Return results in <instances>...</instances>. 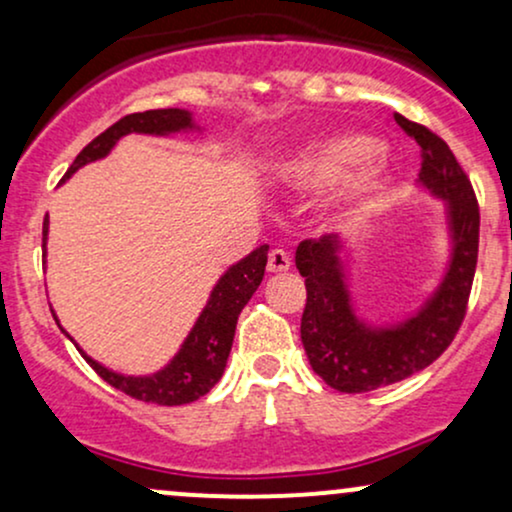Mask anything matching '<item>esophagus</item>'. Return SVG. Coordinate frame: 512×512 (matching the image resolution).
<instances>
[{"instance_id": "obj_1", "label": "esophagus", "mask_w": 512, "mask_h": 512, "mask_svg": "<svg viewBox=\"0 0 512 512\" xmlns=\"http://www.w3.org/2000/svg\"><path fill=\"white\" fill-rule=\"evenodd\" d=\"M289 269H291V257H289V252H284V250H272V252H269L267 272L281 274V272H289Z\"/></svg>"}]
</instances>
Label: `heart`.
Returning <instances> with one entry per match:
<instances>
[{
  "label": "heart",
  "instance_id": "obj_1",
  "mask_svg": "<svg viewBox=\"0 0 512 512\" xmlns=\"http://www.w3.org/2000/svg\"><path fill=\"white\" fill-rule=\"evenodd\" d=\"M390 163L366 134H337L305 144L276 170V182L293 195H317L337 185L322 207L332 226H346L366 211L390 182Z\"/></svg>",
  "mask_w": 512,
  "mask_h": 512
}]
</instances>
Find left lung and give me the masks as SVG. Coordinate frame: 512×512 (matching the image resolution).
Wrapping results in <instances>:
<instances>
[{
  "label": "left lung",
  "instance_id": "8db88e82",
  "mask_svg": "<svg viewBox=\"0 0 512 512\" xmlns=\"http://www.w3.org/2000/svg\"><path fill=\"white\" fill-rule=\"evenodd\" d=\"M421 146L419 187L445 204L450 255L438 286L414 313L390 325H370L351 298V250L339 236L303 240L296 267L305 276L301 342L310 366L339 392L378 390L431 366L448 349L464 313L479 255V204L450 146L431 129L395 115Z\"/></svg>",
  "mask_w": 512,
  "mask_h": 512
}]
</instances>
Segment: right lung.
Returning a JSON list of instances; mask_svg holds the SVG:
<instances>
[{"label": "right lung", "instance_id": "right-lung-1", "mask_svg": "<svg viewBox=\"0 0 512 512\" xmlns=\"http://www.w3.org/2000/svg\"><path fill=\"white\" fill-rule=\"evenodd\" d=\"M178 132H199V125L192 117L190 110L182 108H163V110H146V113H134L125 115L122 120H117L113 127L105 129L103 134H98L91 144L74 158V163L64 173V180H69L79 168H84L86 163L101 161L113 151V146L120 142L127 134H154V137H170V134ZM48 216L43 223V250L48 243ZM267 250L269 245H260L257 250H252L250 255H245L243 260L231 264L219 276V281L214 284V289L209 293V301L204 305V310L199 313L197 322L192 325L190 334L185 337V342L180 344L178 354H175L161 370L149 375H125L117 373V370L105 368L103 363H98L96 358H91L81 349L79 344L69 337L67 330H60L67 334L69 339L76 344V349L81 351V356L91 363V368L98 375L115 387V390L125 392V395L142 399V402L161 404V407H178V404H190L195 399L204 397L207 392L221 380L223 370H226L228 354H231L233 337H236V325L240 310L248 305L252 293L257 291V286L262 284L264 267H267ZM52 317L57 320L55 310ZM60 325V320H57Z\"/></svg>", "mask_w": 512, "mask_h": 512}]
</instances>
